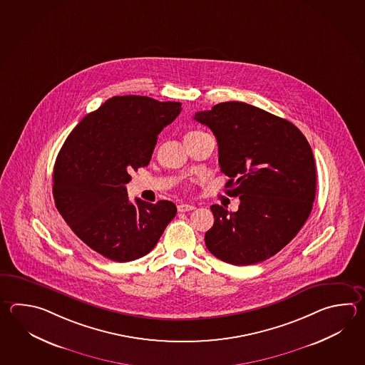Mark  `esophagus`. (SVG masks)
Here are the masks:
<instances>
[{
	"mask_svg": "<svg viewBox=\"0 0 365 365\" xmlns=\"http://www.w3.org/2000/svg\"><path fill=\"white\" fill-rule=\"evenodd\" d=\"M195 205L191 204H179L178 212H190V210H194Z\"/></svg>",
	"mask_w": 365,
	"mask_h": 365,
	"instance_id": "34e87169",
	"label": "esophagus"
}]
</instances>
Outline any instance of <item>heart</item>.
<instances>
[{
	"instance_id": "b5f03b06",
	"label": "heart",
	"mask_w": 365,
	"mask_h": 365,
	"mask_svg": "<svg viewBox=\"0 0 365 365\" xmlns=\"http://www.w3.org/2000/svg\"><path fill=\"white\" fill-rule=\"evenodd\" d=\"M195 133H197V131H195ZM190 134H194V133H190Z\"/></svg>"
}]
</instances>
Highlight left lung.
<instances>
[{
  "label": "left lung",
  "instance_id": "1",
  "mask_svg": "<svg viewBox=\"0 0 365 365\" xmlns=\"http://www.w3.org/2000/svg\"><path fill=\"white\" fill-rule=\"evenodd\" d=\"M195 119L216 136L226 194L239 209L212 205L205 245L232 265L267 260L289 245L311 215L316 195L312 149L287 119L239 101L217 104Z\"/></svg>",
  "mask_w": 365,
  "mask_h": 365
}]
</instances>
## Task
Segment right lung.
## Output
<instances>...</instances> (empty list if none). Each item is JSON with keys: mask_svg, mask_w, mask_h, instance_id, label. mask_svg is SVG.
Wrapping results in <instances>:
<instances>
[{"mask_svg": "<svg viewBox=\"0 0 365 365\" xmlns=\"http://www.w3.org/2000/svg\"><path fill=\"white\" fill-rule=\"evenodd\" d=\"M180 103L114 96L67 136L54 165L53 197L75 235L106 259L126 262L150 252L177 215L169 200H128L130 173L147 166L157 136Z\"/></svg>", "mask_w": 365, "mask_h": 365, "instance_id": "1", "label": "right lung"}]
</instances>
